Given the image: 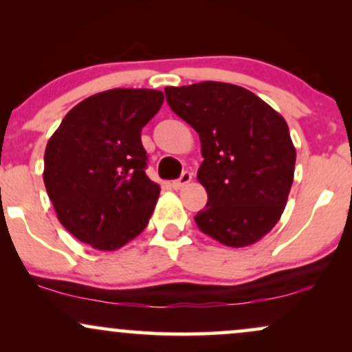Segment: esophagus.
Returning a JSON list of instances; mask_svg holds the SVG:
<instances>
[{
    "label": "esophagus",
    "mask_w": 352,
    "mask_h": 352,
    "mask_svg": "<svg viewBox=\"0 0 352 352\" xmlns=\"http://www.w3.org/2000/svg\"><path fill=\"white\" fill-rule=\"evenodd\" d=\"M190 180H192V173L184 172L180 175V179H177V180L172 182V188L173 190H180L182 187H185V185L190 184Z\"/></svg>",
    "instance_id": "34e87169"
}]
</instances>
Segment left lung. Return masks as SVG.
Masks as SVG:
<instances>
[{"mask_svg": "<svg viewBox=\"0 0 352 352\" xmlns=\"http://www.w3.org/2000/svg\"><path fill=\"white\" fill-rule=\"evenodd\" d=\"M168 106L200 137L197 179L208 201L197 227L220 243H256L281 218L293 185L296 148L286 120L235 84L165 87Z\"/></svg>", "mask_w": 352, "mask_h": 352, "instance_id": "1", "label": "left lung"}]
</instances>
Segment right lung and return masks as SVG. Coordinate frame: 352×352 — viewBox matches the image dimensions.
<instances>
[{"instance_id":"add662e5","label":"right lung","mask_w":352,"mask_h":352,"mask_svg":"<svg viewBox=\"0 0 352 352\" xmlns=\"http://www.w3.org/2000/svg\"><path fill=\"white\" fill-rule=\"evenodd\" d=\"M153 89H111L67 112L44 152L43 179L64 228L100 252L144 232L160 187L145 175L140 132L162 107Z\"/></svg>"}]
</instances>
